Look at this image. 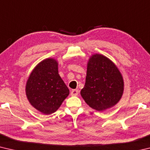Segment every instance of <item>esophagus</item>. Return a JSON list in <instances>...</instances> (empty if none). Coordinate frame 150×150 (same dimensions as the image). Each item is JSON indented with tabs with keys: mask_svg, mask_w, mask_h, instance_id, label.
Masks as SVG:
<instances>
[{
	"mask_svg": "<svg viewBox=\"0 0 150 150\" xmlns=\"http://www.w3.org/2000/svg\"><path fill=\"white\" fill-rule=\"evenodd\" d=\"M79 94L78 92V90L77 89H73L71 91V96H77Z\"/></svg>",
	"mask_w": 150,
	"mask_h": 150,
	"instance_id": "obj_1",
	"label": "esophagus"
}]
</instances>
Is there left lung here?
Returning <instances> with one entry per match:
<instances>
[{
    "label": "left lung",
    "instance_id": "obj_1",
    "mask_svg": "<svg viewBox=\"0 0 150 150\" xmlns=\"http://www.w3.org/2000/svg\"><path fill=\"white\" fill-rule=\"evenodd\" d=\"M124 79L116 65L101 54L91 55L81 95L93 109L103 111L117 104L124 93Z\"/></svg>",
    "mask_w": 150,
    "mask_h": 150
}]
</instances>
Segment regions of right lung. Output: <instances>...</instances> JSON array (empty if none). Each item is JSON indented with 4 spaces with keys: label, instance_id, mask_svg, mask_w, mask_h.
I'll list each match as a JSON object with an SVG mask.
<instances>
[{
    "label": "right lung",
    "instance_id": "1",
    "mask_svg": "<svg viewBox=\"0 0 150 150\" xmlns=\"http://www.w3.org/2000/svg\"><path fill=\"white\" fill-rule=\"evenodd\" d=\"M69 94L58 73V62L47 58L30 73L26 85V95L33 107L44 115L55 112Z\"/></svg>",
    "mask_w": 150,
    "mask_h": 150
}]
</instances>
